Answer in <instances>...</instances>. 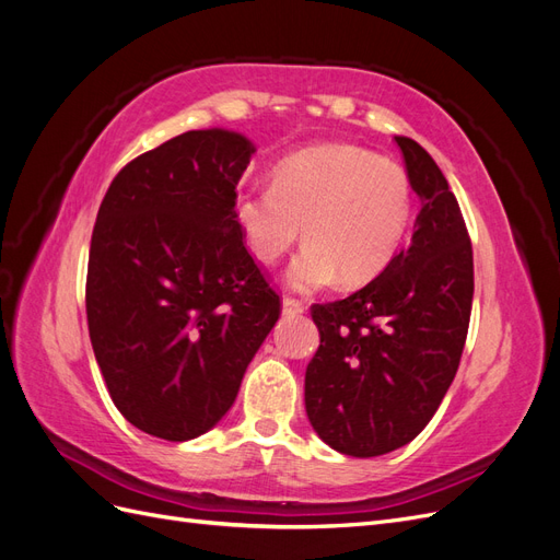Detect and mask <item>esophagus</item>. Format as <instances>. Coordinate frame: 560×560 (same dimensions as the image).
<instances>
[{
  "label": "esophagus",
  "mask_w": 560,
  "mask_h": 560,
  "mask_svg": "<svg viewBox=\"0 0 560 560\" xmlns=\"http://www.w3.org/2000/svg\"><path fill=\"white\" fill-rule=\"evenodd\" d=\"M301 313H303V303H301V301L290 299V296L282 299V315H284V317H296V315H301Z\"/></svg>",
  "instance_id": "1"
}]
</instances>
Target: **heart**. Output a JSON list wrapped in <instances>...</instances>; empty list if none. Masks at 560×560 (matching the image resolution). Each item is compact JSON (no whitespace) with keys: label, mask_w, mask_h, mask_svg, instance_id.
Listing matches in <instances>:
<instances>
[{"label":"heart","mask_w":560,"mask_h":560,"mask_svg":"<svg viewBox=\"0 0 560 560\" xmlns=\"http://www.w3.org/2000/svg\"><path fill=\"white\" fill-rule=\"evenodd\" d=\"M235 222L252 257L270 266L301 238L287 284L317 292L341 280L362 287L399 252L413 214L411 179L389 159L354 144L325 142L284 156L273 184L235 196Z\"/></svg>","instance_id":"b5f03b06"}]
</instances>
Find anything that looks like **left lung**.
Listing matches in <instances>:
<instances>
[{
	"instance_id": "1",
	"label": "left lung",
	"mask_w": 560,
	"mask_h": 560,
	"mask_svg": "<svg viewBox=\"0 0 560 560\" xmlns=\"http://www.w3.org/2000/svg\"><path fill=\"white\" fill-rule=\"evenodd\" d=\"M420 198L411 245L343 301L313 306L319 348L306 369V413L322 442L374 457L416 439L442 404L465 348L474 261L444 173L397 135Z\"/></svg>"
}]
</instances>
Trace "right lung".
<instances>
[{"instance_id":"right-lung-1","label":"right lung","mask_w":560,"mask_h":560,"mask_svg":"<svg viewBox=\"0 0 560 560\" xmlns=\"http://www.w3.org/2000/svg\"><path fill=\"white\" fill-rule=\"evenodd\" d=\"M245 135L189 130L130 161L97 210L86 280L95 360L138 430L189 442L233 406L280 317L233 214Z\"/></svg>"}]
</instances>
